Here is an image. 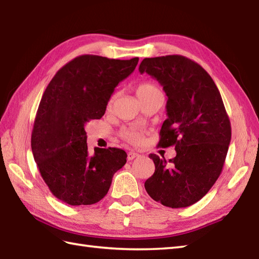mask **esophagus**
Segmentation results:
<instances>
[{
    "mask_svg": "<svg viewBox=\"0 0 259 259\" xmlns=\"http://www.w3.org/2000/svg\"><path fill=\"white\" fill-rule=\"evenodd\" d=\"M138 157H139V153H137L135 151H129L128 155H127V159L130 161V160H134V159H136Z\"/></svg>",
    "mask_w": 259,
    "mask_h": 259,
    "instance_id": "esophagus-1",
    "label": "esophagus"
}]
</instances>
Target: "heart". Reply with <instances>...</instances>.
<instances>
[{
	"label": "heart",
	"instance_id": "heart-1",
	"mask_svg": "<svg viewBox=\"0 0 259 259\" xmlns=\"http://www.w3.org/2000/svg\"><path fill=\"white\" fill-rule=\"evenodd\" d=\"M136 92H137L138 98L141 99V98L146 97V96H148L150 94L155 93V92H160V89L157 86H155L154 83H152V82H142V83H140L139 86L137 87ZM116 98H117V95L113 94L111 97H110L109 101H108V105H107L108 109H110V108L112 107L113 102H115ZM122 137L124 138L125 140H128L129 142L135 143V144L140 143L141 140H142L141 135L138 134V132H136V131H132V130H125V131H123L122 132Z\"/></svg>",
	"mask_w": 259,
	"mask_h": 259
}]
</instances>
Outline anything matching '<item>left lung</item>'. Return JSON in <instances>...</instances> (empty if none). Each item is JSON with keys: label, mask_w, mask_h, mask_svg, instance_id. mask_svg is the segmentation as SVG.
Returning a JSON list of instances; mask_svg holds the SVG:
<instances>
[{"label": "left lung", "mask_w": 259, "mask_h": 259, "mask_svg": "<svg viewBox=\"0 0 259 259\" xmlns=\"http://www.w3.org/2000/svg\"><path fill=\"white\" fill-rule=\"evenodd\" d=\"M141 74L155 78L167 96L159 147H176V158L149 155L155 165L144 188L154 201L179 208L200 201L223 169L232 129L221 94L201 65L181 55L144 58Z\"/></svg>", "instance_id": "left-lung-1"}]
</instances>
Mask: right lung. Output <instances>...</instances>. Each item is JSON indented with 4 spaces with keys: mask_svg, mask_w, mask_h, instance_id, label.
Returning a JSON list of instances; mask_svg holds the SVG:
<instances>
[{
    "mask_svg": "<svg viewBox=\"0 0 259 259\" xmlns=\"http://www.w3.org/2000/svg\"><path fill=\"white\" fill-rule=\"evenodd\" d=\"M139 62L81 55L59 69L48 83L36 112L32 152L41 178L58 200L69 205L99 202L112 177L127 162L118 148H95L89 154L85 125L105 115L118 83Z\"/></svg>",
    "mask_w": 259,
    "mask_h": 259,
    "instance_id": "1",
    "label": "right lung"
}]
</instances>
